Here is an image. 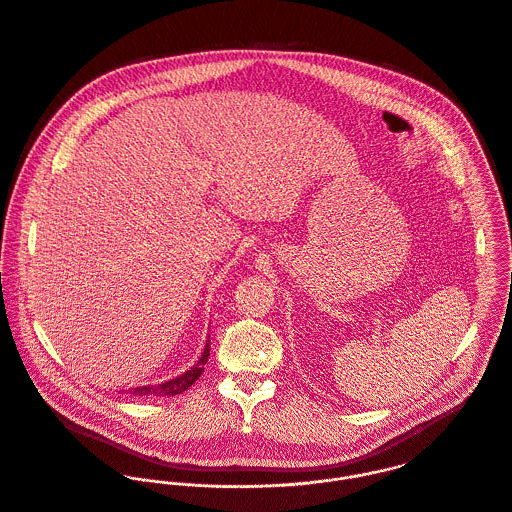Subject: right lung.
Segmentation results:
<instances>
[{
  "label": "right lung",
  "instance_id": "obj_1",
  "mask_svg": "<svg viewBox=\"0 0 512 512\" xmlns=\"http://www.w3.org/2000/svg\"><path fill=\"white\" fill-rule=\"evenodd\" d=\"M207 356H209V342L205 344L204 354H202V358L198 360V364H196L192 370H188V372H184L182 376H178V378H174V380H168V382H164V384L130 388L128 394H132V396H142V398H150V396H152V398H166V396L172 398V396H178V394L186 392V390L202 376L205 362H207Z\"/></svg>",
  "mask_w": 512,
  "mask_h": 512
}]
</instances>
